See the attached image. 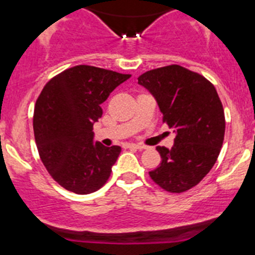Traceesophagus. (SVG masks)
<instances>
[{
  "instance_id": "esophagus-1",
  "label": "esophagus",
  "mask_w": 255,
  "mask_h": 255,
  "mask_svg": "<svg viewBox=\"0 0 255 255\" xmlns=\"http://www.w3.org/2000/svg\"><path fill=\"white\" fill-rule=\"evenodd\" d=\"M127 148H132V149H138V150L144 149V147L139 144H127Z\"/></svg>"
}]
</instances>
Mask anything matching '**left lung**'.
<instances>
[{
	"label": "left lung",
	"instance_id": "obj_1",
	"mask_svg": "<svg viewBox=\"0 0 255 255\" xmlns=\"http://www.w3.org/2000/svg\"><path fill=\"white\" fill-rule=\"evenodd\" d=\"M138 83L152 93L163 123L175 133L170 149L157 147L162 162L149 175L167 192L182 193L198 184L217 162L226 132L223 106L207 78L182 66L148 71Z\"/></svg>",
	"mask_w": 255,
	"mask_h": 255
}]
</instances>
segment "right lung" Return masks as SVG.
I'll return each mask as SVG.
<instances>
[{
	"label": "right lung",
	"mask_w": 255,
	"mask_h": 255,
	"mask_svg": "<svg viewBox=\"0 0 255 255\" xmlns=\"http://www.w3.org/2000/svg\"><path fill=\"white\" fill-rule=\"evenodd\" d=\"M130 75L80 65L47 82L37 98L33 132L42 163L65 189L90 194L106 184L120 145L93 140L101 105Z\"/></svg>",
	"instance_id": "right-lung-1"
}]
</instances>
